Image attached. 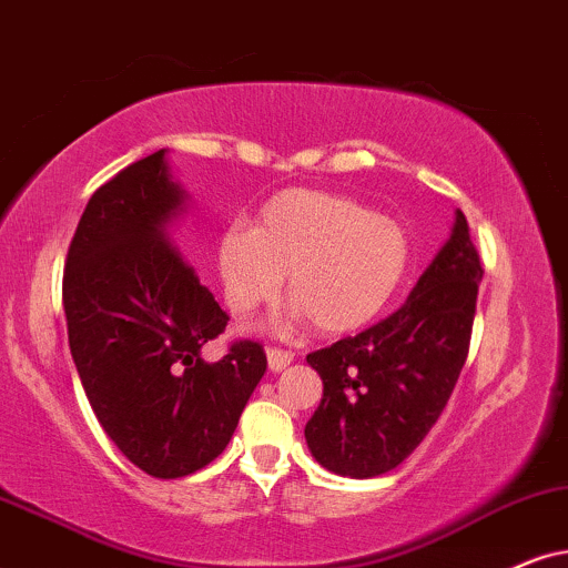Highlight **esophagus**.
<instances>
[{
	"mask_svg": "<svg viewBox=\"0 0 568 568\" xmlns=\"http://www.w3.org/2000/svg\"><path fill=\"white\" fill-rule=\"evenodd\" d=\"M293 362V354L291 351H283V348H267V367L270 372H283L288 364Z\"/></svg>",
	"mask_w": 568,
	"mask_h": 568,
	"instance_id": "1",
	"label": "esophagus"
}]
</instances>
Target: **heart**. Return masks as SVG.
I'll list each match as a JSON object with an SVG mask.
<instances>
[{
  "label": "heart",
  "instance_id": "b5f03b06",
  "mask_svg": "<svg viewBox=\"0 0 568 568\" xmlns=\"http://www.w3.org/2000/svg\"><path fill=\"white\" fill-rule=\"evenodd\" d=\"M222 296L235 317L288 291L296 314L327 335L369 325L400 291L412 267V239L396 217L329 191L288 189L251 225L235 220L217 239Z\"/></svg>",
  "mask_w": 568,
  "mask_h": 568
}]
</instances>
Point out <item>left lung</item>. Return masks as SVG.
<instances>
[{
  "label": "left lung",
  "instance_id": "obj_1",
  "mask_svg": "<svg viewBox=\"0 0 568 568\" xmlns=\"http://www.w3.org/2000/svg\"><path fill=\"white\" fill-rule=\"evenodd\" d=\"M479 283L483 264L456 210L448 241L398 312L306 356L322 400L304 435L327 471L379 477L425 440L462 375Z\"/></svg>",
  "mask_w": 568,
  "mask_h": 568
}]
</instances>
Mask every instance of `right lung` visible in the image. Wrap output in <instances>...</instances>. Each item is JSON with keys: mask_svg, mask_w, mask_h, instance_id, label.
Segmentation results:
<instances>
[{"mask_svg": "<svg viewBox=\"0 0 568 568\" xmlns=\"http://www.w3.org/2000/svg\"><path fill=\"white\" fill-rule=\"evenodd\" d=\"M189 201L168 149L133 162L85 204L62 280L85 398L128 462L160 479L214 462L267 372L254 341L201 358L227 314L172 243Z\"/></svg>", "mask_w": 568, "mask_h": 568, "instance_id": "right-lung-1", "label": "right lung"}]
</instances>
